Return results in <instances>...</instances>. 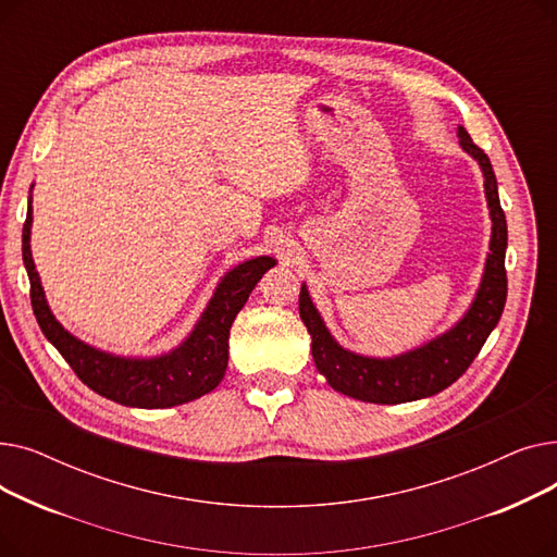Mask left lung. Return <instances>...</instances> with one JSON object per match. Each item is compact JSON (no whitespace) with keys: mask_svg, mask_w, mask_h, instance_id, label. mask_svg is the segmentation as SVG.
Listing matches in <instances>:
<instances>
[{"mask_svg":"<svg viewBox=\"0 0 557 557\" xmlns=\"http://www.w3.org/2000/svg\"><path fill=\"white\" fill-rule=\"evenodd\" d=\"M458 141L462 151L470 153L483 171L492 234L476 296L470 309L465 311V315L451 330L397 357L379 359L357 355L352 349H345L332 336L323 315L318 313L315 305L311 302L307 284L300 288V318L311 336L313 363L318 372L327 379V384L347 397L370 404H401L445 391L472 366L490 332L496 327L504 313L508 294V227L499 202V189H496V175L492 171L490 158L479 149L462 126H458Z\"/></svg>","mask_w":557,"mask_h":557,"instance_id":"obj_1","label":"left lung"}]
</instances>
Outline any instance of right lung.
<instances>
[{
	"label": "right lung",
	"mask_w": 557,
	"mask_h": 557,
	"mask_svg": "<svg viewBox=\"0 0 557 557\" xmlns=\"http://www.w3.org/2000/svg\"><path fill=\"white\" fill-rule=\"evenodd\" d=\"M32 223L34 208L28 198L22 227V259L32 282V305L42 334L87 388L133 408H169L212 393L227 368V338L234 318L261 275L277 263L273 257H255L227 271L198 323L178 347L158 357H120L83 343L51 313L32 255Z\"/></svg>",
	"instance_id": "right-lung-1"
}]
</instances>
